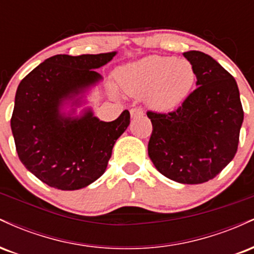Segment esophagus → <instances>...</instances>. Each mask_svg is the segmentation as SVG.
Returning a JSON list of instances; mask_svg holds the SVG:
<instances>
[{
  "mask_svg": "<svg viewBox=\"0 0 254 254\" xmlns=\"http://www.w3.org/2000/svg\"><path fill=\"white\" fill-rule=\"evenodd\" d=\"M130 113H131V117L132 118H139V117H143L144 116L143 110L139 109V107H133V109H131Z\"/></svg>",
  "mask_w": 254,
  "mask_h": 254,
  "instance_id": "34e87169",
  "label": "esophagus"
}]
</instances>
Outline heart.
I'll use <instances>...</instances> for the list:
<instances>
[{
  "label": "heart",
  "instance_id": "obj_1",
  "mask_svg": "<svg viewBox=\"0 0 254 254\" xmlns=\"http://www.w3.org/2000/svg\"><path fill=\"white\" fill-rule=\"evenodd\" d=\"M117 81L130 94H147L153 109L170 111L190 94L196 81V70L188 60L154 55L119 69Z\"/></svg>",
  "mask_w": 254,
  "mask_h": 254
}]
</instances>
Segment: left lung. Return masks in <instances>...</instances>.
I'll list each match as a JSON object with an SVG mask.
<instances>
[{"label": "left lung", "mask_w": 254, "mask_h": 254, "mask_svg": "<svg viewBox=\"0 0 254 254\" xmlns=\"http://www.w3.org/2000/svg\"><path fill=\"white\" fill-rule=\"evenodd\" d=\"M197 88L171 112L148 111L153 125L148 154L156 170L182 184H202L226 167L238 150L244 110L235 78L200 51L184 54Z\"/></svg>", "instance_id": "8db88e82"}]
</instances>
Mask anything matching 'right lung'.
Here are the masks:
<instances>
[{
  "label": "right lung",
  "instance_id": "1",
  "mask_svg": "<svg viewBox=\"0 0 254 254\" xmlns=\"http://www.w3.org/2000/svg\"><path fill=\"white\" fill-rule=\"evenodd\" d=\"M116 52L56 55L22 78L10 119L17 156L46 185L78 190L104 174L118 137L130 123L124 110L112 122H101L87 111L77 119L60 113L62 100L77 94L101 76L98 69Z\"/></svg>",
  "mask_w": 254,
  "mask_h": 254
}]
</instances>
